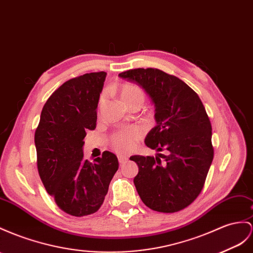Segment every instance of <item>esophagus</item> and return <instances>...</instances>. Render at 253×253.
Listing matches in <instances>:
<instances>
[{
	"label": "esophagus",
	"instance_id": "34e87169",
	"mask_svg": "<svg viewBox=\"0 0 253 253\" xmlns=\"http://www.w3.org/2000/svg\"><path fill=\"white\" fill-rule=\"evenodd\" d=\"M118 158H119V161H120V164H125L126 161L128 160V158L126 157V156H123V155H119L118 156Z\"/></svg>",
	"mask_w": 253,
	"mask_h": 253
}]
</instances>
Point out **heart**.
I'll return each instance as SVG.
<instances>
[{
	"label": "heart",
	"mask_w": 253,
	"mask_h": 253,
	"mask_svg": "<svg viewBox=\"0 0 253 253\" xmlns=\"http://www.w3.org/2000/svg\"><path fill=\"white\" fill-rule=\"evenodd\" d=\"M119 95L122 102L129 108L131 106L141 107L144 102L145 95L144 92L139 86L133 84H123L120 87ZM105 102V95H101L99 99V106H102ZM142 137V130L140 128L132 127L126 130L119 131L111 139V145L118 153H127L133 150L137 144L138 140Z\"/></svg>",
	"instance_id": "1"
}]
</instances>
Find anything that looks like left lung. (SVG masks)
<instances>
[{
    "instance_id": "1",
    "label": "left lung",
    "mask_w": 253,
    "mask_h": 253,
    "mask_svg": "<svg viewBox=\"0 0 253 253\" xmlns=\"http://www.w3.org/2000/svg\"><path fill=\"white\" fill-rule=\"evenodd\" d=\"M119 76L137 83L151 98L156 126L147 133L145 145L167 153L130 157L139 167L135 189L153 211L183 210L202 190L213 158L211 125L203 103L184 81L163 70L137 68Z\"/></svg>"
}]
</instances>
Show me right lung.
Wrapping results in <instances>:
<instances>
[{
    "mask_svg": "<svg viewBox=\"0 0 253 253\" xmlns=\"http://www.w3.org/2000/svg\"><path fill=\"white\" fill-rule=\"evenodd\" d=\"M107 73L65 82L44 103L35 131L37 168L47 192L62 211L83 217L100 209L119 160L109 151L83 159L84 137L94 130Z\"/></svg>",
    "mask_w": 253,
    "mask_h": 253,
    "instance_id": "add662e5",
    "label": "right lung"
}]
</instances>
